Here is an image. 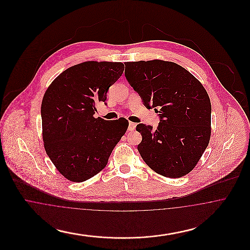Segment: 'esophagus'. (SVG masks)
Segmentation results:
<instances>
[{
    "label": "esophagus",
    "instance_id": "34e87169",
    "mask_svg": "<svg viewBox=\"0 0 250 250\" xmlns=\"http://www.w3.org/2000/svg\"><path fill=\"white\" fill-rule=\"evenodd\" d=\"M136 125H136L135 123H132V122H130V123H129V125H128V130H135V128H136Z\"/></svg>",
    "mask_w": 250,
    "mask_h": 250
}]
</instances>
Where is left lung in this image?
<instances>
[{
	"instance_id": "8db88e82",
	"label": "left lung",
	"mask_w": 250,
	"mask_h": 250,
	"mask_svg": "<svg viewBox=\"0 0 250 250\" xmlns=\"http://www.w3.org/2000/svg\"><path fill=\"white\" fill-rule=\"evenodd\" d=\"M125 64L131 87L161 119L155 131L144 124L136 127L143 136L138 150L144 162L165 177L187 175L211 138V101L206 90L190 72L172 62L155 59Z\"/></svg>"
}]
</instances>
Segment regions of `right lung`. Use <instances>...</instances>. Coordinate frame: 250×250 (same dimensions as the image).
Masks as SVG:
<instances>
[{
    "mask_svg": "<svg viewBox=\"0 0 250 250\" xmlns=\"http://www.w3.org/2000/svg\"><path fill=\"white\" fill-rule=\"evenodd\" d=\"M121 62L87 61L61 73L41 104L46 153L64 178L84 182L107 165L128 121L95 118L96 105L106 102L108 88L122 76Z\"/></svg>",
    "mask_w": 250,
    "mask_h": 250,
    "instance_id": "add662e5",
    "label": "right lung"
}]
</instances>
